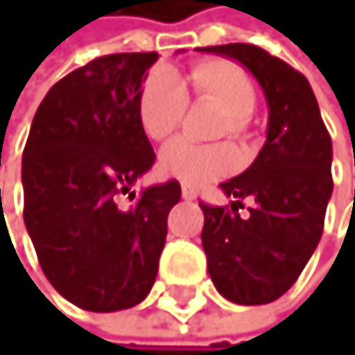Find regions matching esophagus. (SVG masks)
<instances>
[{"label":"esophagus","instance_id":"obj_1","mask_svg":"<svg viewBox=\"0 0 355 355\" xmlns=\"http://www.w3.org/2000/svg\"><path fill=\"white\" fill-rule=\"evenodd\" d=\"M182 198H184V200H196L198 191L193 189V187H189V184H182Z\"/></svg>","mask_w":355,"mask_h":355}]
</instances>
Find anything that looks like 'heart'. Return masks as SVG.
Instances as JSON below:
<instances>
[{
    "instance_id": "obj_1",
    "label": "heart",
    "mask_w": 355,
    "mask_h": 355,
    "mask_svg": "<svg viewBox=\"0 0 355 355\" xmlns=\"http://www.w3.org/2000/svg\"><path fill=\"white\" fill-rule=\"evenodd\" d=\"M193 95L207 100L224 111V122L220 135L247 137L249 117L255 108V88L238 64L229 60H205L193 66L189 75ZM189 108V95L180 77L159 69L148 77L137 102V115L146 137L166 139L184 122ZM240 162L238 150L231 144L202 146L191 139H173L159 153V171L164 175L184 182V184H205L236 171Z\"/></svg>"
}]
</instances>
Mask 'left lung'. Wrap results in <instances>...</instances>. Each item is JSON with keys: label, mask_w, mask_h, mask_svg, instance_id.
Here are the masks:
<instances>
[{"label": "left lung", "mask_w": 355, "mask_h": 355, "mask_svg": "<svg viewBox=\"0 0 355 355\" xmlns=\"http://www.w3.org/2000/svg\"><path fill=\"white\" fill-rule=\"evenodd\" d=\"M200 51L240 62L267 97V142L244 173L220 184L231 209L200 202L216 289L236 304H267L291 289L320 242L334 191L331 137L306 77L286 62L253 44ZM244 197L254 207L240 216Z\"/></svg>", "instance_id": "1"}]
</instances>
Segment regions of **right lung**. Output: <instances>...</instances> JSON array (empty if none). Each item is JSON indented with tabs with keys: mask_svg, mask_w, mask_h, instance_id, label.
<instances>
[{
	"mask_svg": "<svg viewBox=\"0 0 355 355\" xmlns=\"http://www.w3.org/2000/svg\"><path fill=\"white\" fill-rule=\"evenodd\" d=\"M157 53H115L57 82L33 117L21 159L24 222L44 275L80 309L142 302L155 282L175 180L135 198L155 153L137 115ZM128 195L131 207H119Z\"/></svg>",
	"mask_w": 355,
	"mask_h": 355,
	"instance_id": "add662e5",
	"label": "right lung"
}]
</instances>
